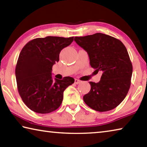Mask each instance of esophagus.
Instances as JSON below:
<instances>
[{
  "label": "esophagus",
  "mask_w": 147,
  "mask_h": 147,
  "mask_svg": "<svg viewBox=\"0 0 147 147\" xmlns=\"http://www.w3.org/2000/svg\"><path fill=\"white\" fill-rule=\"evenodd\" d=\"M80 83H81V81L80 80H78V79L74 80V84H79Z\"/></svg>",
  "instance_id": "esophagus-1"
}]
</instances>
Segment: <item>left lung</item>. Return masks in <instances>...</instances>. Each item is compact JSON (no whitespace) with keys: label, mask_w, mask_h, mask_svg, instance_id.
<instances>
[{"label":"left lung","mask_w":147,"mask_h":147,"mask_svg":"<svg viewBox=\"0 0 147 147\" xmlns=\"http://www.w3.org/2000/svg\"><path fill=\"white\" fill-rule=\"evenodd\" d=\"M74 41L88 53L91 67L102 72L98 82H89L91 90L84 101L100 112L115 108L126 97L131 84L132 64L125 46L102 33L75 37Z\"/></svg>","instance_id":"1"}]
</instances>
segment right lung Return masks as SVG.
Returning a JSON list of instances; mask_svg holds the SVG:
<instances>
[{
    "label": "right lung",
    "mask_w": 147,
    "mask_h": 147,
    "mask_svg": "<svg viewBox=\"0 0 147 147\" xmlns=\"http://www.w3.org/2000/svg\"><path fill=\"white\" fill-rule=\"evenodd\" d=\"M74 37L47 36L27 43L21 51L16 67L19 93L29 109L49 113L60 106L63 91L74 82L73 78L53 79L52 68L59 61L61 51L73 41Z\"/></svg>",
    "instance_id": "right-lung-1"
}]
</instances>
